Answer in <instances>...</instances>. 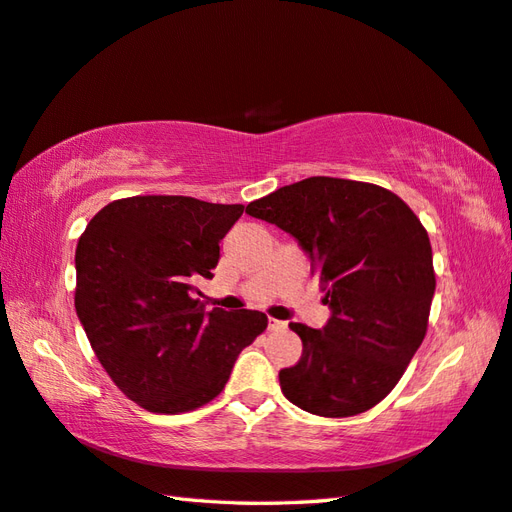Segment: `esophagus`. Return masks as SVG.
Segmentation results:
<instances>
[{
	"label": "esophagus",
	"mask_w": 512,
	"mask_h": 512,
	"mask_svg": "<svg viewBox=\"0 0 512 512\" xmlns=\"http://www.w3.org/2000/svg\"><path fill=\"white\" fill-rule=\"evenodd\" d=\"M287 328V322H280V320H274V317H269V331H285Z\"/></svg>",
	"instance_id": "obj_1"
}]
</instances>
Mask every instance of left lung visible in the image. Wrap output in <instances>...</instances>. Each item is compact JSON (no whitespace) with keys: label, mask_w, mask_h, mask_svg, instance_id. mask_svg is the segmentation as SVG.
<instances>
[{"label":"left lung","mask_w":512,"mask_h":512,"mask_svg":"<svg viewBox=\"0 0 512 512\" xmlns=\"http://www.w3.org/2000/svg\"><path fill=\"white\" fill-rule=\"evenodd\" d=\"M247 214L298 241L331 309L320 331L289 324L302 357L280 370L282 394L326 418L368 412L399 383L427 333L436 276L423 223L394 192L337 177L282 186Z\"/></svg>","instance_id":"left-lung-1"}]
</instances>
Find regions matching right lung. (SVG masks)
<instances>
[{
	"label": "right lung",
	"mask_w": 512,
	"mask_h": 512,
	"mask_svg": "<svg viewBox=\"0 0 512 512\" xmlns=\"http://www.w3.org/2000/svg\"><path fill=\"white\" fill-rule=\"evenodd\" d=\"M241 203L192 197L111 201L76 245L74 306L111 381L157 414L210 403L234 361L267 328V315L212 309L195 282L212 278L219 243L241 219Z\"/></svg>",
	"instance_id": "add662e5"
}]
</instances>
